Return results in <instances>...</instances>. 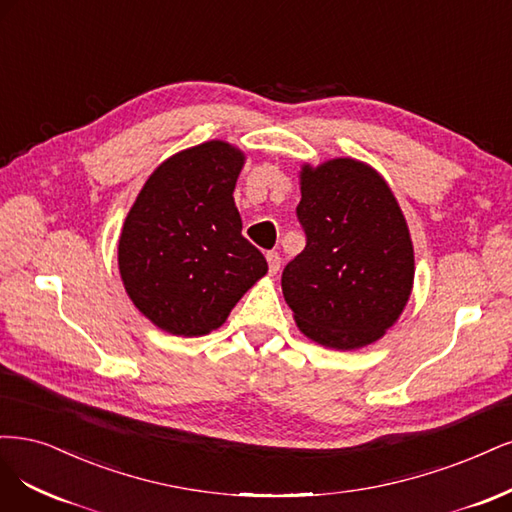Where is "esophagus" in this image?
I'll use <instances>...</instances> for the list:
<instances>
[{"mask_svg": "<svg viewBox=\"0 0 512 512\" xmlns=\"http://www.w3.org/2000/svg\"><path fill=\"white\" fill-rule=\"evenodd\" d=\"M266 259H268L270 274H276V272H278V268H280V255H278L276 251H270V253L266 255Z\"/></svg>", "mask_w": 512, "mask_h": 512, "instance_id": "obj_1", "label": "esophagus"}]
</instances>
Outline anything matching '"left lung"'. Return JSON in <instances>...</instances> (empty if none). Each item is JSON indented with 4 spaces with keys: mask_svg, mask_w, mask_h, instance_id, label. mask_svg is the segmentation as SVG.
<instances>
[{
    "mask_svg": "<svg viewBox=\"0 0 512 512\" xmlns=\"http://www.w3.org/2000/svg\"><path fill=\"white\" fill-rule=\"evenodd\" d=\"M306 249L287 263L283 295L300 332L355 351L400 319L415 280L404 212L372 166L336 157L300 170Z\"/></svg>",
    "mask_w": 512,
    "mask_h": 512,
    "instance_id": "1",
    "label": "left lung"
}]
</instances>
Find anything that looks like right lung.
Here are the masks:
<instances>
[{"label":"right lung","instance_id":"add662e5","mask_svg":"<svg viewBox=\"0 0 512 512\" xmlns=\"http://www.w3.org/2000/svg\"><path fill=\"white\" fill-rule=\"evenodd\" d=\"M244 153L208 140L168 157L148 176L119 238V272L129 300L159 329L206 336L268 263L242 236L234 189Z\"/></svg>","mask_w":512,"mask_h":512}]
</instances>
